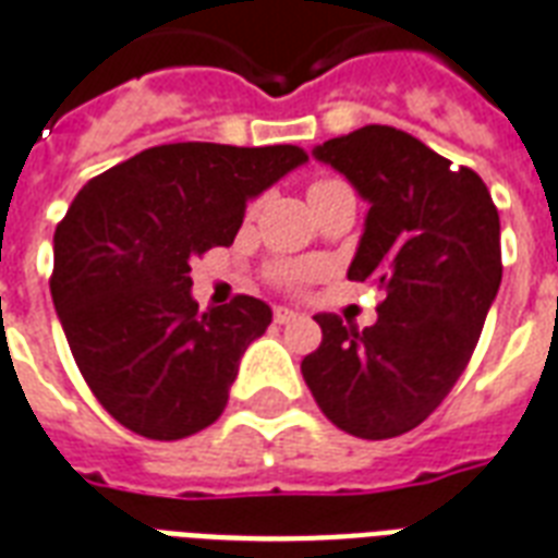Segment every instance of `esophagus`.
Masks as SVG:
<instances>
[{
	"mask_svg": "<svg viewBox=\"0 0 558 558\" xmlns=\"http://www.w3.org/2000/svg\"><path fill=\"white\" fill-rule=\"evenodd\" d=\"M301 313L290 311V307H275V322H278V325H290V322H295Z\"/></svg>",
	"mask_w": 558,
	"mask_h": 558,
	"instance_id": "1",
	"label": "esophagus"
}]
</instances>
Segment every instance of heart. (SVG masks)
<instances>
[{
	"mask_svg": "<svg viewBox=\"0 0 558 558\" xmlns=\"http://www.w3.org/2000/svg\"><path fill=\"white\" fill-rule=\"evenodd\" d=\"M328 183H333V180H319V183H313V189H322V185H328ZM311 275H313L311 263H280V266L275 268V280L283 283V287H299V283H304Z\"/></svg>",
	"mask_w": 558,
	"mask_h": 558,
	"instance_id": "b5f03b06",
	"label": "heart"
}]
</instances>
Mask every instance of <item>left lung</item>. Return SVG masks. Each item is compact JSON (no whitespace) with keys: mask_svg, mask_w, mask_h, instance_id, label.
<instances>
[{"mask_svg":"<svg viewBox=\"0 0 558 558\" xmlns=\"http://www.w3.org/2000/svg\"><path fill=\"white\" fill-rule=\"evenodd\" d=\"M369 204L349 280L387 299L357 331L319 313V349L301 361L316 405L363 440L405 435L435 411L476 349L502 280L499 216L476 171L393 126L313 147Z\"/></svg>","mask_w":558,"mask_h":558,"instance_id":"left-lung-1","label":"left lung"}]
</instances>
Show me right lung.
Returning <instances> with one entry per match:
<instances>
[{
	"instance_id": "obj_1",
	"label": "right lung",
	"mask_w": 558,
	"mask_h": 558,
	"mask_svg": "<svg viewBox=\"0 0 558 558\" xmlns=\"http://www.w3.org/2000/svg\"><path fill=\"white\" fill-rule=\"evenodd\" d=\"M307 162L295 144L150 147L82 185L56 227L52 304L82 378L121 426L180 440L213 426L271 307L201 313L192 257L233 245L245 206Z\"/></svg>"
}]
</instances>
